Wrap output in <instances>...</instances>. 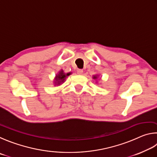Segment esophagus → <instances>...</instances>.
<instances>
[{
    "label": "esophagus",
    "mask_w": 157,
    "mask_h": 157,
    "mask_svg": "<svg viewBox=\"0 0 157 157\" xmlns=\"http://www.w3.org/2000/svg\"><path fill=\"white\" fill-rule=\"evenodd\" d=\"M83 71L82 70H77V74H83Z\"/></svg>",
    "instance_id": "34e87169"
}]
</instances>
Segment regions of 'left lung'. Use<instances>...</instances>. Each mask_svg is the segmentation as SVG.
<instances>
[{"label":"left lung","instance_id":"left-lung-1","mask_svg":"<svg viewBox=\"0 0 157 157\" xmlns=\"http://www.w3.org/2000/svg\"><path fill=\"white\" fill-rule=\"evenodd\" d=\"M92 78H93V79H97V78H98V75H94V76H92Z\"/></svg>","mask_w":157,"mask_h":157}]
</instances>
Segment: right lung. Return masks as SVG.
Listing matches in <instances>:
<instances>
[{
    "label": "right lung",
    "instance_id": "obj_1",
    "mask_svg": "<svg viewBox=\"0 0 157 157\" xmlns=\"http://www.w3.org/2000/svg\"><path fill=\"white\" fill-rule=\"evenodd\" d=\"M70 74H71V72L65 74L62 70L60 71H59V73H58L56 75V76H55L54 81V86H60V84L64 83L65 81V78H67V76H70Z\"/></svg>",
    "mask_w": 157,
    "mask_h": 157
}]
</instances>
